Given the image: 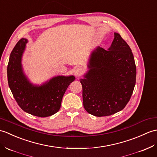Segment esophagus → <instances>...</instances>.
<instances>
[{
	"mask_svg": "<svg viewBox=\"0 0 157 157\" xmlns=\"http://www.w3.org/2000/svg\"><path fill=\"white\" fill-rule=\"evenodd\" d=\"M83 74V70L82 68L80 67H78L77 69H75L74 71V74L76 76V77H79L80 75H82Z\"/></svg>",
	"mask_w": 157,
	"mask_h": 157,
	"instance_id": "obj_1",
	"label": "esophagus"
}]
</instances>
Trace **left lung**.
<instances>
[{"instance_id": "8db88e82", "label": "left lung", "mask_w": 157, "mask_h": 157, "mask_svg": "<svg viewBox=\"0 0 157 157\" xmlns=\"http://www.w3.org/2000/svg\"><path fill=\"white\" fill-rule=\"evenodd\" d=\"M82 85L85 110L95 116L121 111L132 96L136 68L129 45L118 33L107 50L98 46L90 53Z\"/></svg>"}]
</instances>
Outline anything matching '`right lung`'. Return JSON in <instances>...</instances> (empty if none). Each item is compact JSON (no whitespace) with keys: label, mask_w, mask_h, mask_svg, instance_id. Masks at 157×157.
<instances>
[{"label":"right lung","mask_w":157,"mask_h":157,"mask_svg":"<svg viewBox=\"0 0 157 157\" xmlns=\"http://www.w3.org/2000/svg\"><path fill=\"white\" fill-rule=\"evenodd\" d=\"M28 39L22 38L10 55L7 67L9 86L22 110L39 117H47L59 111L67 87L74 75H57L41 84L32 83L24 71L22 60Z\"/></svg>","instance_id":"right-lung-1"}]
</instances>
